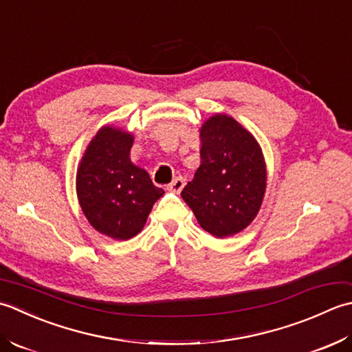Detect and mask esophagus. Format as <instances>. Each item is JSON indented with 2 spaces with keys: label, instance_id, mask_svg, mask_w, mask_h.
I'll use <instances>...</instances> for the list:
<instances>
[{
  "label": "esophagus",
  "instance_id": "esophagus-1",
  "mask_svg": "<svg viewBox=\"0 0 352 352\" xmlns=\"http://www.w3.org/2000/svg\"><path fill=\"white\" fill-rule=\"evenodd\" d=\"M184 185H185V179L182 176H177L167 185V190L173 191V192H179L184 188Z\"/></svg>",
  "mask_w": 352,
  "mask_h": 352
}]
</instances>
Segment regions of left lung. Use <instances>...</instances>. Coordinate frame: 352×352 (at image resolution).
I'll list each match as a JSON object with an SVG mask.
<instances>
[{"label": "left lung", "mask_w": 352, "mask_h": 352, "mask_svg": "<svg viewBox=\"0 0 352 352\" xmlns=\"http://www.w3.org/2000/svg\"><path fill=\"white\" fill-rule=\"evenodd\" d=\"M200 162L181 196L206 232L225 239L249 226L266 192V162L254 135L225 113L200 129Z\"/></svg>", "instance_id": "1"}]
</instances>
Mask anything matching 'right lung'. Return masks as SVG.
Here are the masks:
<instances>
[{
    "mask_svg": "<svg viewBox=\"0 0 352 352\" xmlns=\"http://www.w3.org/2000/svg\"><path fill=\"white\" fill-rule=\"evenodd\" d=\"M133 136L104 126L91 140L77 168L78 204L91 226L111 239L129 240L144 228L164 195L146 170L131 161Z\"/></svg>",
    "mask_w": 352,
    "mask_h": 352,
    "instance_id": "right-lung-1",
    "label": "right lung"
}]
</instances>
